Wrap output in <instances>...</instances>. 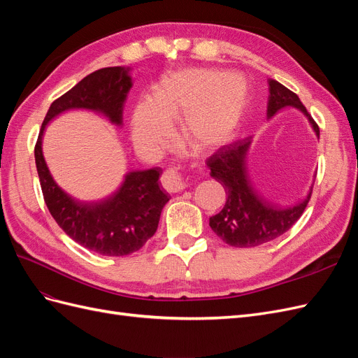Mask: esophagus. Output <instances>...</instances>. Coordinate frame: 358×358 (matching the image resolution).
I'll return each instance as SVG.
<instances>
[{
  "instance_id": "esophagus-1",
  "label": "esophagus",
  "mask_w": 358,
  "mask_h": 358,
  "mask_svg": "<svg viewBox=\"0 0 358 358\" xmlns=\"http://www.w3.org/2000/svg\"><path fill=\"white\" fill-rule=\"evenodd\" d=\"M161 183L169 192H178V191L183 189V187H185L182 175L175 169H167L164 173H162Z\"/></svg>"
}]
</instances>
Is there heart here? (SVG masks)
<instances>
[{
  "label": "heart",
  "instance_id": "1",
  "mask_svg": "<svg viewBox=\"0 0 358 358\" xmlns=\"http://www.w3.org/2000/svg\"><path fill=\"white\" fill-rule=\"evenodd\" d=\"M246 90L234 74L191 69L162 79L150 101L140 103L131 117L134 142L157 150L179 121L180 137L197 152H209L229 142L241 122Z\"/></svg>",
  "mask_w": 358,
  "mask_h": 358
}]
</instances>
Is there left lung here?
<instances>
[{
	"label": "left lung",
	"mask_w": 358,
	"mask_h": 358,
	"mask_svg": "<svg viewBox=\"0 0 358 358\" xmlns=\"http://www.w3.org/2000/svg\"><path fill=\"white\" fill-rule=\"evenodd\" d=\"M267 117L275 116L284 107H297L309 119L313 131L320 137V128L313 121L297 94L289 91L278 80L268 79ZM251 137L236 140L224 145L208 158L210 176L218 180L227 192L224 209L209 220L210 229L216 236L234 248H252L264 245L282 236L305 212L312 196L287 209L276 208L258 196L248 175L246 155Z\"/></svg>",
	"instance_id": "left-lung-1"
}]
</instances>
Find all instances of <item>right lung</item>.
I'll return each instance as SVG.
<instances>
[{"label": "right lung", "instance_id": "obj_1", "mask_svg": "<svg viewBox=\"0 0 358 358\" xmlns=\"http://www.w3.org/2000/svg\"><path fill=\"white\" fill-rule=\"evenodd\" d=\"M129 88L131 78L122 67H106L88 74L50 104L34 148L43 197L53 220L74 242L107 257L133 254L155 234L161 210L170 200L158 183L162 170L129 171L121 188L109 199L79 201L64 192L50 176L41 152V137L50 119L70 109L101 112L121 125Z\"/></svg>", "mask_w": 358, "mask_h": 358}]
</instances>
